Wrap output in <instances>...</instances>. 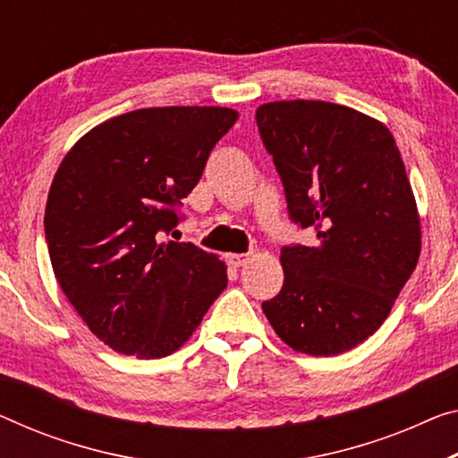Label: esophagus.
<instances>
[{
  "label": "esophagus",
  "instance_id": "1",
  "mask_svg": "<svg viewBox=\"0 0 458 458\" xmlns=\"http://www.w3.org/2000/svg\"><path fill=\"white\" fill-rule=\"evenodd\" d=\"M250 256L248 253H229V262L231 266H235V268H239V266H245L250 262Z\"/></svg>",
  "mask_w": 458,
  "mask_h": 458
}]
</instances>
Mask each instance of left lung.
I'll return each instance as SVG.
<instances>
[{
	"instance_id": "obj_1",
	"label": "left lung",
	"mask_w": 458,
	"mask_h": 458,
	"mask_svg": "<svg viewBox=\"0 0 458 458\" xmlns=\"http://www.w3.org/2000/svg\"><path fill=\"white\" fill-rule=\"evenodd\" d=\"M256 121L288 215L319 239L283 248V291L262 309L293 350L342 354L383 326L420 259L418 205L399 147L381 121L323 100L262 104Z\"/></svg>"
}]
</instances>
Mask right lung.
<instances>
[{"label":"right lung","mask_w":458,"mask_h":458,"mask_svg":"<svg viewBox=\"0 0 458 458\" xmlns=\"http://www.w3.org/2000/svg\"><path fill=\"white\" fill-rule=\"evenodd\" d=\"M237 116L221 106L132 110L63 157L45 208L48 256L69 302L112 350L170 356L227 286L219 256L159 239Z\"/></svg>","instance_id":"add662e5"}]
</instances>
